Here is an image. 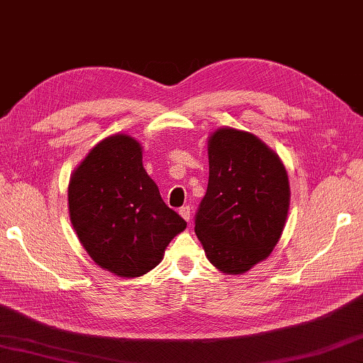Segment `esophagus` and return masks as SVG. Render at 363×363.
I'll list each match as a JSON object with an SVG mask.
<instances>
[{"instance_id": "1", "label": "esophagus", "mask_w": 363, "mask_h": 363, "mask_svg": "<svg viewBox=\"0 0 363 363\" xmlns=\"http://www.w3.org/2000/svg\"><path fill=\"white\" fill-rule=\"evenodd\" d=\"M179 215L184 218L185 221H190V215H191V212H190V207H189V206H184V207H181V208H179Z\"/></svg>"}]
</instances>
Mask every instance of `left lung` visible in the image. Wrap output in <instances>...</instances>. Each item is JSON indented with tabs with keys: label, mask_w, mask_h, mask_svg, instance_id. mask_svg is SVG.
<instances>
[{
	"label": "left lung",
	"mask_w": 363,
	"mask_h": 363,
	"mask_svg": "<svg viewBox=\"0 0 363 363\" xmlns=\"http://www.w3.org/2000/svg\"><path fill=\"white\" fill-rule=\"evenodd\" d=\"M289 196L288 174L271 148L246 131H215L207 191L195 215L210 263L237 275L269 257L281 237Z\"/></svg>",
	"instance_id": "left-lung-1"
}]
</instances>
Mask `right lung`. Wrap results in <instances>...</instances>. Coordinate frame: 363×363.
Segmentation results:
<instances>
[{
	"label": "right lung",
	"instance_id": "right-lung-1",
	"mask_svg": "<svg viewBox=\"0 0 363 363\" xmlns=\"http://www.w3.org/2000/svg\"><path fill=\"white\" fill-rule=\"evenodd\" d=\"M69 216L96 263L119 277H140L161 263L187 223L168 207L126 134L102 140L71 176Z\"/></svg>",
	"mask_w": 363,
	"mask_h": 363
}]
</instances>
